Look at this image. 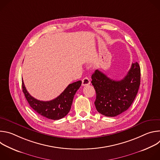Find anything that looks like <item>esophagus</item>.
Segmentation results:
<instances>
[{
	"mask_svg": "<svg viewBox=\"0 0 160 160\" xmlns=\"http://www.w3.org/2000/svg\"><path fill=\"white\" fill-rule=\"evenodd\" d=\"M90 83V80L88 79V78L87 77H85L83 80H82V85L83 86H85L87 85H89Z\"/></svg>",
	"mask_w": 160,
	"mask_h": 160,
	"instance_id": "esophagus-1",
	"label": "esophagus"
}]
</instances>
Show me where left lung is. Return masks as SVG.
Segmentation results:
<instances>
[{
    "mask_svg": "<svg viewBox=\"0 0 160 160\" xmlns=\"http://www.w3.org/2000/svg\"><path fill=\"white\" fill-rule=\"evenodd\" d=\"M92 80L97 111L106 117H116L127 111L134 101L140 85L141 68L138 62L132 63L127 75L119 81L110 79L96 70Z\"/></svg>",
    "mask_w": 160,
    "mask_h": 160,
    "instance_id": "8db88e82",
    "label": "left lung"
}]
</instances>
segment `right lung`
I'll use <instances>...</instances> for the list:
<instances>
[{
	"label": "right lung",
	"mask_w": 160,
	"mask_h": 160,
	"mask_svg": "<svg viewBox=\"0 0 160 160\" xmlns=\"http://www.w3.org/2000/svg\"><path fill=\"white\" fill-rule=\"evenodd\" d=\"M81 84V80L70 84L58 97L49 101H39L30 96L22 80V88L30 107L39 115L57 120L64 117L70 111L74 96Z\"/></svg>",
	"instance_id": "1"
}]
</instances>
